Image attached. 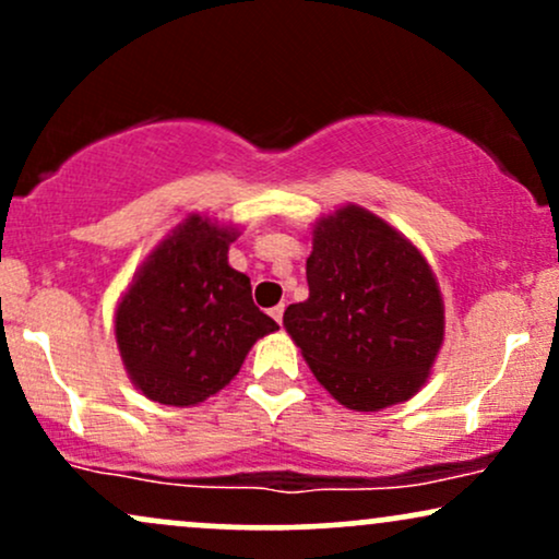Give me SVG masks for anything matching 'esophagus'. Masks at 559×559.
I'll use <instances>...</instances> for the list:
<instances>
[{"mask_svg": "<svg viewBox=\"0 0 559 559\" xmlns=\"http://www.w3.org/2000/svg\"><path fill=\"white\" fill-rule=\"evenodd\" d=\"M271 318L275 320V323H278V325H281V320H284V305L273 307V310H271Z\"/></svg>", "mask_w": 559, "mask_h": 559, "instance_id": "34e87169", "label": "esophagus"}]
</instances>
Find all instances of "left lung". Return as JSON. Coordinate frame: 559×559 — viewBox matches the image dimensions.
<instances>
[{
	"label": "left lung",
	"mask_w": 559,
	"mask_h": 559,
	"mask_svg": "<svg viewBox=\"0 0 559 559\" xmlns=\"http://www.w3.org/2000/svg\"><path fill=\"white\" fill-rule=\"evenodd\" d=\"M307 286L284 329L333 400L378 413L426 386L444 344V297L400 228L352 202L316 217Z\"/></svg>",
	"instance_id": "obj_1"
}]
</instances>
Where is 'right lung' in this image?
I'll return each instance as SVG.
<instances>
[{
  "label": "right lung",
  "instance_id": "obj_1",
  "mask_svg": "<svg viewBox=\"0 0 559 559\" xmlns=\"http://www.w3.org/2000/svg\"><path fill=\"white\" fill-rule=\"evenodd\" d=\"M239 223L191 213L146 254L115 305V342L146 400L194 407L226 389L249 349L278 323L228 265Z\"/></svg>",
  "mask_w": 559,
  "mask_h": 559
}]
</instances>
